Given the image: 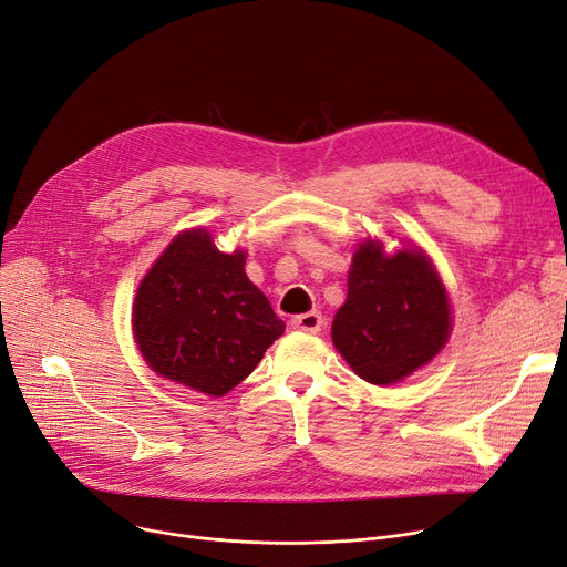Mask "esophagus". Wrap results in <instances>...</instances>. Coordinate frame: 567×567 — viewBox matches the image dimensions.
<instances>
[{"label":"esophagus","instance_id":"esophagus-1","mask_svg":"<svg viewBox=\"0 0 567 567\" xmlns=\"http://www.w3.org/2000/svg\"><path fill=\"white\" fill-rule=\"evenodd\" d=\"M326 326V319L321 312H306L291 319V328L303 330V332H319Z\"/></svg>","mask_w":567,"mask_h":567}]
</instances>
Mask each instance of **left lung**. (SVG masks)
Segmentation results:
<instances>
[{"instance_id":"left-lung-1","label":"left lung","mask_w":567,"mask_h":567,"mask_svg":"<svg viewBox=\"0 0 567 567\" xmlns=\"http://www.w3.org/2000/svg\"><path fill=\"white\" fill-rule=\"evenodd\" d=\"M451 306L433 261L420 248L394 255L364 239L353 252L347 303L332 319V344L371 385L399 383L446 344Z\"/></svg>"}]
</instances>
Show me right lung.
<instances>
[{"label": "right lung", "mask_w": 567, "mask_h": 567, "mask_svg": "<svg viewBox=\"0 0 567 567\" xmlns=\"http://www.w3.org/2000/svg\"><path fill=\"white\" fill-rule=\"evenodd\" d=\"M246 252H220L209 230L177 235L141 280L134 339L162 379L225 396L259 364L285 321L246 276Z\"/></svg>", "instance_id": "obj_1"}]
</instances>
